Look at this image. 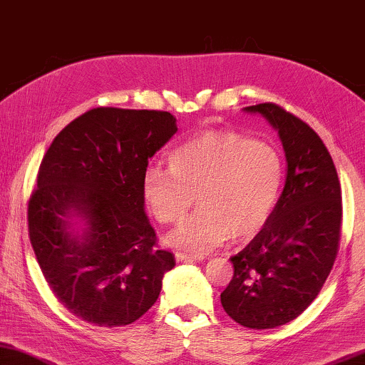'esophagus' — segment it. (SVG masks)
I'll list each match as a JSON object with an SVG mask.
<instances>
[{
  "instance_id": "obj_1",
  "label": "esophagus",
  "mask_w": 365,
  "mask_h": 365,
  "mask_svg": "<svg viewBox=\"0 0 365 365\" xmlns=\"http://www.w3.org/2000/svg\"><path fill=\"white\" fill-rule=\"evenodd\" d=\"M175 259H177V262H193V260H203L205 255L177 251V252H175Z\"/></svg>"
}]
</instances>
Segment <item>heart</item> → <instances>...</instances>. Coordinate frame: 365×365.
<instances>
[{"instance_id":"obj_1","label":"heart","mask_w":365,"mask_h":365,"mask_svg":"<svg viewBox=\"0 0 365 365\" xmlns=\"http://www.w3.org/2000/svg\"><path fill=\"white\" fill-rule=\"evenodd\" d=\"M170 168L149 165L143 197L152 216L178 222L168 236L175 247L206 254L231 236L249 239L267 225L282 185V159L272 145L231 130H206L170 154Z\"/></svg>"}]
</instances>
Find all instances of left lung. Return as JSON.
Wrapping results in <instances>:
<instances>
[{
    "instance_id": "8db88e82",
    "label": "left lung",
    "mask_w": 365,
    "mask_h": 365,
    "mask_svg": "<svg viewBox=\"0 0 365 365\" xmlns=\"http://www.w3.org/2000/svg\"><path fill=\"white\" fill-rule=\"evenodd\" d=\"M277 130L287 177L267 225L231 262L225 312L252 329L290 323L318 297L333 269L341 232V187L319 135L274 103L242 108Z\"/></svg>"
}]
</instances>
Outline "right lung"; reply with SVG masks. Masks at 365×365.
I'll return each mask as SVG.
<instances>
[{"label": "right lung", "mask_w": 365, "mask_h": 365, "mask_svg": "<svg viewBox=\"0 0 365 365\" xmlns=\"http://www.w3.org/2000/svg\"><path fill=\"white\" fill-rule=\"evenodd\" d=\"M178 130L167 111L95 108L43 155L29 200V236L48 287L95 326H126L157 302L175 265L157 251L143 175Z\"/></svg>", "instance_id": "obj_1"}]
</instances>
